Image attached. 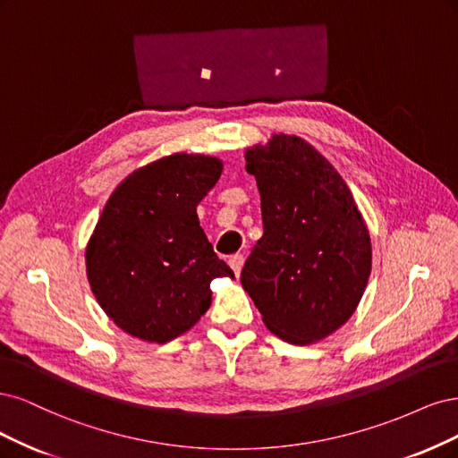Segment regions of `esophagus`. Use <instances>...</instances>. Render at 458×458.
Returning a JSON list of instances; mask_svg holds the SVG:
<instances>
[{
  "instance_id": "obj_1",
  "label": "esophagus",
  "mask_w": 458,
  "mask_h": 458,
  "mask_svg": "<svg viewBox=\"0 0 458 458\" xmlns=\"http://www.w3.org/2000/svg\"><path fill=\"white\" fill-rule=\"evenodd\" d=\"M243 262H245L243 255H232V257H230L228 264H230V267H232V270H233V274H235V276H240V274H242Z\"/></svg>"
}]
</instances>
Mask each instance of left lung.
Returning <instances> with one entry per match:
<instances>
[{"label": "left lung", "mask_w": 458, "mask_h": 458, "mask_svg": "<svg viewBox=\"0 0 458 458\" xmlns=\"http://www.w3.org/2000/svg\"><path fill=\"white\" fill-rule=\"evenodd\" d=\"M245 161L260 191L264 233L242 285L276 336L318 343L363 297L373 260L367 225L343 176L304 139L274 135L247 148Z\"/></svg>", "instance_id": "left-lung-1"}]
</instances>
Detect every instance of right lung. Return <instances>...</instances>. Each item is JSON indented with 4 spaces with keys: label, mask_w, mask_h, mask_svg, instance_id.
I'll return each instance as SVG.
<instances>
[{
    "label": "right lung",
    "mask_w": 458,
    "mask_h": 458,
    "mask_svg": "<svg viewBox=\"0 0 458 458\" xmlns=\"http://www.w3.org/2000/svg\"><path fill=\"white\" fill-rule=\"evenodd\" d=\"M220 173L218 157L173 154L132 171L108 198L85 249L87 279L131 336L173 341L209 310L213 279H233L196 213Z\"/></svg>",
    "instance_id": "add662e5"
}]
</instances>
